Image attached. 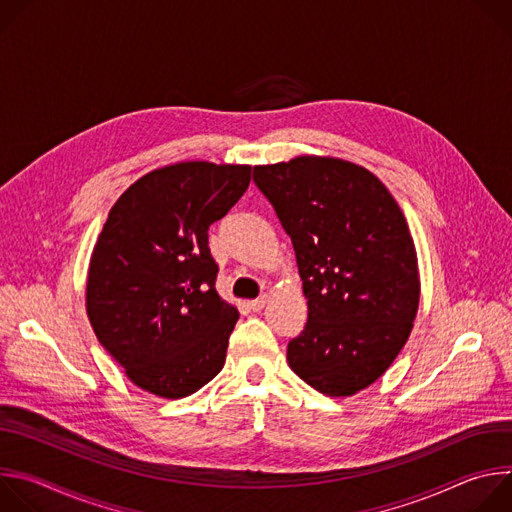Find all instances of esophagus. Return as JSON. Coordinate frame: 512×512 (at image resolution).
<instances>
[{"instance_id": "1", "label": "esophagus", "mask_w": 512, "mask_h": 512, "mask_svg": "<svg viewBox=\"0 0 512 512\" xmlns=\"http://www.w3.org/2000/svg\"><path fill=\"white\" fill-rule=\"evenodd\" d=\"M265 304H267V296H261V298H257V300H251L247 306H249L253 312H261V310L265 308Z\"/></svg>"}]
</instances>
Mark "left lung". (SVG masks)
Here are the masks:
<instances>
[{
  "label": "left lung",
  "mask_w": 512,
  "mask_h": 512,
  "mask_svg": "<svg viewBox=\"0 0 512 512\" xmlns=\"http://www.w3.org/2000/svg\"><path fill=\"white\" fill-rule=\"evenodd\" d=\"M253 180L294 243L308 324L287 344L291 371L328 397L373 385L405 346L419 269L405 216L367 168L298 156Z\"/></svg>",
  "instance_id": "8db88e82"
}]
</instances>
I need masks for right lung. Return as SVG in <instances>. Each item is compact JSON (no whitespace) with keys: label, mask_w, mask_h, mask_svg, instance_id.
Listing matches in <instances>:
<instances>
[{"label":"right lung","mask_w":512,"mask_h":512,"mask_svg":"<svg viewBox=\"0 0 512 512\" xmlns=\"http://www.w3.org/2000/svg\"><path fill=\"white\" fill-rule=\"evenodd\" d=\"M251 166L180 162L133 182L109 210L87 277V316L133 385L196 393L225 367L235 306L216 294L208 227L245 194Z\"/></svg>","instance_id":"obj_1"}]
</instances>
